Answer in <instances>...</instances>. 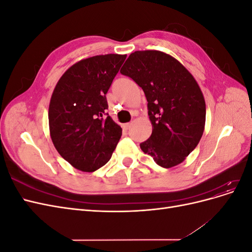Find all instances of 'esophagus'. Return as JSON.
I'll return each instance as SVG.
<instances>
[{"label": "esophagus", "instance_id": "1", "mask_svg": "<svg viewBox=\"0 0 252 252\" xmlns=\"http://www.w3.org/2000/svg\"><path fill=\"white\" fill-rule=\"evenodd\" d=\"M131 126V123H126V124H123V128L125 129V130H128L129 128H130Z\"/></svg>", "mask_w": 252, "mask_h": 252}]
</instances>
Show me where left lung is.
<instances>
[{
  "label": "left lung",
  "instance_id": "obj_1",
  "mask_svg": "<svg viewBox=\"0 0 252 252\" xmlns=\"http://www.w3.org/2000/svg\"><path fill=\"white\" fill-rule=\"evenodd\" d=\"M121 73L138 84L148 102L152 133L141 149L164 168L181 164L204 132L206 104L199 84L177 59L158 50L134 51Z\"/></svg>",
  "mask_w": 252,
  "mask_h": 252
}]
</instances>
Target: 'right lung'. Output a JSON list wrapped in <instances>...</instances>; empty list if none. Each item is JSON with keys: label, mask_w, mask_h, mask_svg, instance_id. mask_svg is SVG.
<instances>
[{"label": "right lung", "mask_w": 252, "mask_h": 252, "mask_svg": "<svg viewBox=\"0 0 252 252\" xmlns=\"http://www.w3.org/2000/svg\"><path fill=\"white\" fill-rule=\"evenodd\" d=\"M126 55H102L79 61L64 72L53 90L49 130L56 149L75 169L94 172L107 163L121 139L106 94Z\"/></svg>", "instance_id": "right-lung-1"}]
</instances>
